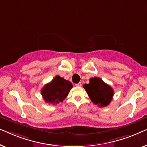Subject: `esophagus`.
<instances>
[{
    "label": "esophagus",
    "instance_id": "1",
    "mask_svg": "<svg viewBox=\"0 0 147 147\" xmlns=\"http://www.w3.org/2000/svg\"><path fill=\"white\" fill-rule=\"evenodd\" d=\"M76 86H78V87H80V86H82V83H81V82H79L78 84H76Z\"/></svg>",
    "mask_w": 147,
    "mask_h": 147
}]
</instances>
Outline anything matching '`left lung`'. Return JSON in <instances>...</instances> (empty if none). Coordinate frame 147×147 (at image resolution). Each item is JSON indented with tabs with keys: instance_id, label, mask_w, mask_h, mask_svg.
I'll return each instance as SVG.
<instances>
[{
	"instance_id": "left-lung-1",
	"label": "left lung",
	"mask_w": 147,
	"mask_h": 147,
	"mask_svg": "<svg viewBox=\"0 0 147 147\" xmlns=\"http://www.w3.org/2000/svg\"><path fill=\"white\" fill-rule=\"evenodd\" d=\"M84 89L92 102L99 107H105L110 103L114 96V90L99 78H90V83L84 84Z\"/></svg>"
}]
</instances>
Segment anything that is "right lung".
<instances>
[{
	"label": "right lung",
	"instance_id": "right-lung-1",
	"mask_svg": "<svg viewBox=\"0 0 147 147\" xmlns=\"http://www.w3.org/2000/svg\"><path fill=\"white\" fill-rule=\"evenodd\" d=\"M72 88L73 85L69 81L57 76L42 88L41 94L46 102L57 104L63 101Z\"/></svg>",
	"mask_w": 147,
	"mask_h": 147
}]
</instances>
